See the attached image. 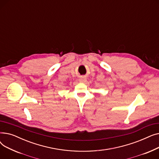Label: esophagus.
Listing matches in <instances>:
<instances>
[{"instance_id":"34e87169","label":"esophagus","mask_w":159,"mask_h":159,"mask_svg":"<svg viewBox=\"0 0 159 159\" xmlns=\"http://www.w3.org/2000/svg\"><path fill=\"white\" fill-rule=\"evenodd\" d=\"M86 80V79L85 78H81V79H80V80H79V81L80 82H84Z\"/></svg>"}]
</instances>
